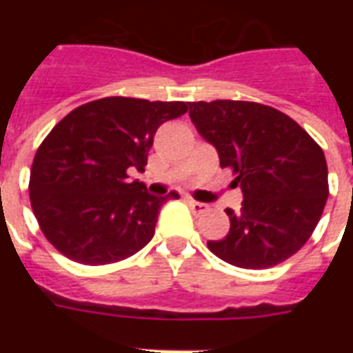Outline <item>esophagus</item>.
<instances>
[{
	"mask_svg": "<svg viewBox=\"0 0 353 353\" xmlns=\"http://www.w3.org/2000/svg\"><path fill=\"white\" fill-rule=\"evenodd\" d=\"M187 203L190 205L194 212H198V214H201V212H205V210L209 209V205L201 203V201H196V199H192V198H187Z\"/></svg>",
	"mask_w": 353,
	"mask_h": 353,
	"instance_id": "esophagus-1",
	"label": "esophagus"
}]
</instances>
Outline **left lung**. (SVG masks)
Listing matches in <instances>:
<instances>
[{
  "mask_svg": "<svg viewBox=\"0 0 353 353\" xmlns=\"http://www.w3.org/2000/svg\"><path fill=\"white\" fill-rule=\"evenodd\" d=\"M190 119L231 166L240 214L227 209L225 238L207 241L223 262L268 269L293 256L315 231L328 199L323 148L285 113L258 102H192Z\"/></svg>",
  "mask_w": 353,
  "mask_h": 353,
  "instance_id": "1",
  "label": "left lung"
}]
</instances>
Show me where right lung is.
I'll use <instances>...</instances> for the list:
<instances>
[{"label": "right lung", "mask_w": 353, "mask_h": 353, "mask_svg": "<svg viewBox=\"0 0 353 353\" xmlns=\"http://www.w3.org/2000/svg\"><path fill=\"white\" fill-rule=\"evenodd\" d=\"M188 112L185 102L106 97L68 113L43 139L30 168V205L63 256L104 265L141 251L168 199L130 181L144 172L157 128Z\"/></svg>", "instance_id": "1"}]
</instances>
